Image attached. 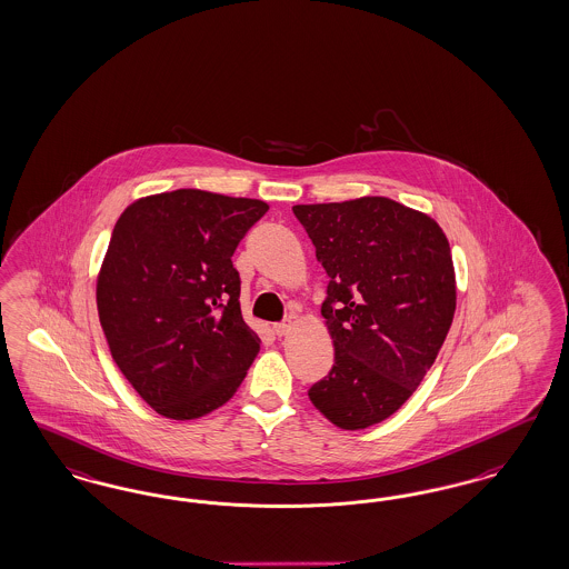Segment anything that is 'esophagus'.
<instances>
[{"instance_id": "1", "label": "esophagus", "mask_w": 569, "mask_h": 569, "mask_svg": "<svg viewBox=\"0 0 569 569\" xmlns=\"http://www.w3.org/2000/svg\"><path fill=\"white\" fill-rule=\"evenodd\" d=\"M292 330V321L288 319V321H281V323H274L273 332L274 336H286V333Z\"/></svg>"}]
</instances>
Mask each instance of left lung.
<instances>
[{
    "label": "left lung",
    "instance_id": "left-lung-1",
    "mask_svg": "<svg viewBox=\"0 0 569 569\" xmlns=\"http://www.w3.org/2000/svg\"><path fill=\"white\" fill-rule=\"evenodd\" d=\"M292 210L330 277L321 315L336 355L309 399L336 427L368 429L412 397L450 332V243L432 218L389 197Z\"/></svg>",
    "mask_w": 569,
    "mask_h": 569
}]
</instances>
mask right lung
Wrapping results in <instances>:
<instances>
[{"instance_id":"right-lung-1","label":"right lung","mask_w":569,"mask_h":569,"mask_svg":"<svg viewBox=\"0 0 569 569\" xmlns=\"http://www.w3.org/2000/svg\"><path fill=\"white\" fill-rule=\"evenodd\" d=\"M269 206L178 189L119 216L97 283L111 357L157 413L193 420L236 395L260 351L231 256Z\"/></svg>"}]
</instances>
